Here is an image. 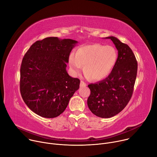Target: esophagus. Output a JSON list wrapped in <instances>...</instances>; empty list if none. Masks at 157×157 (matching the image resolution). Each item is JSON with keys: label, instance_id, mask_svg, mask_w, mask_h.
I'll return each mask as SVG.
<instances>
[{"label": "esophagus", "instance_id": "34e87169", "mask_svg": "<svg viewBox=\"0 0 157 157\" xmlns=\"http://www.w3.org/2000/svg\"><path fill=\"white\" fill-rule=\"evenodd\" d=\"M87 86V84L84 82V81H81V82H80V87H86Z\"/></svg>", "mask_w": 157, "mask_h": 157}]
</instances>
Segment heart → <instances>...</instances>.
Wrapping results in <instances>:
<instances>
[{
  "label": "heart",
  "instance_id": "b5f03b06",
  "mask_svg": "<svg viewBox=\"0 0 157 157\" xmlns=\"http://www.w3.org/2000/svg\"><path fill=\"white\" fill-rule=\"evenodd\" d=\"M117 58V52L114 47L95 43L79 47L75 55L71 53L70 55L68 61L75 75L79 73L84 65L86 78L101 80L113 70Z\"/></svg>",
  "mask_w": 157,
  "mask_h": 157
}]
</instances>
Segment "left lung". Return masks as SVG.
<instances>
[{
	"instance_id": "obj_1",
	"label": "left lung",
	"mask_w": 157,
	"mask_h": 157,
	"mask_svg": "<svg viewBox=\"0 0 157 157\" xmlns=\"http://www.w3.org/2000/svg\"><path fill=\"white\" fill-rule=\"evenodd\" d=\"M105 38L113 41L118 50L117 61L105 79L88 85L91 91L88 107L101 118L113 117L125 107L132 98L137 73V59L127 44L114 36Z\"/></svg>"
}]
</instances>
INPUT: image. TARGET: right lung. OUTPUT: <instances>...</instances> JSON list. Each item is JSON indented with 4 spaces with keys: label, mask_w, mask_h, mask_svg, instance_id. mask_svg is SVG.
<instances>
[{
    "label": "right lung",
    "mask_w": 157,
    "mask_h": 157,
    "mask_svg": "<svg viewBox=\"0 0 157 157\" xmlns=\"http://www.w3.org/2000/svg\"><path fill=\"white\" fill-rule=\"evenodd\" d=\"M77 43L71 39L47 37L35 42L24 55L20 66V93L37 115L58 117L79 89L80 80L69 76L66 70Z\"/></svg>",
    "instance_id": "right-lung-1"
}]
</instances>
